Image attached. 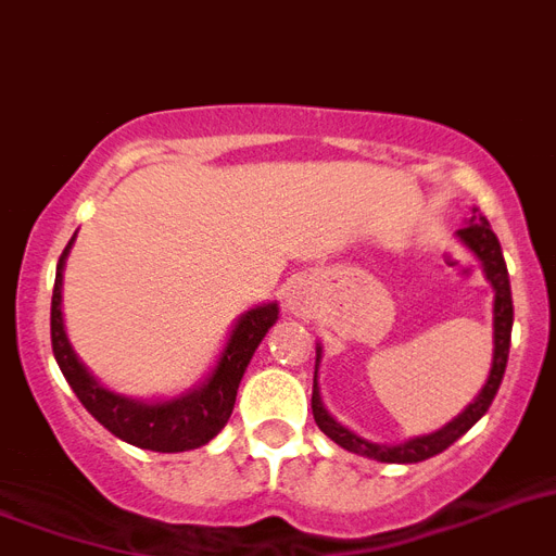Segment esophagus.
I'll use <instances>...</instances> for the list:
<instances>
[{
  "label": "esophagus",
  "mask_w": 556,
  "mask_h": 556,
  "mask_svg": "<svg viewBox=\"0 0 556 556\" xmlns=\"http://www.w3.org/2000/svg\"><path fill=\"white\" fill-rule=\"evenodd\" d=\"M288 308H291L293 314H308V308H311L308 288L293 286L291 291H288Z\"/></svg>",
  "instance_id": "1"
}]
</instances>
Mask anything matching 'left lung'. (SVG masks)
Instances as JSON below:
<instances>
[{
	"instance_id": "1",
	"label": "left lung",
	"mask_w": 556,
	"mask_h": 556,
	"mask_svg": "<svg viewBox=\"0 0 556 556\" xmlns=\"http://www.w3.org/2000/svg\"><path fill=\"white\" fill-rule=\"evenodd\" d=\"M459 239L471 248L473 254L480 256L482 268H485V277L494 286L497 296H494V363H491L489 382L482 386V391L477 394L471 405H468L457 419H451L448 426L434 431L428 437H417V440H408L403 445H374V442L359 440L356 434H351L349 428H342L337 419L323 408L319 403L317 388L311 394V408H314V419L323 434L331 437L337 445H342L345 451H354V454H363V457L380 459V463H422V459L434 457L440 451H445L451 442H457L459 437L466 434L468 428L477 422V419L491 408L494 396L500 391V382H503L505 365H508V345H511V325H514V305H511V286H508V268H505L503 248H500L497 233L491 231V225L485 216H480V207H471V219L468 225L459 228ZM317 365H319V349H317Z\"/></svg>"
}]
</instances>
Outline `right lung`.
Masks as SVG:
<instances>
[{
  "instance_id": "obj_1",
  "label": "right lung",
  "mask_w": 556,
  "mask_h": 556,
  "mask_svg": "<svg viewBox=\"0 0 556 556\" xmlns=\"http://www.w3.org/2000/svg\"><path fill=\"white\" fill-rule=\"evenodd\" d=\"M71 245H74V239L67 242L56 265V282H53L51 296V345L59 368L65 374L67 386L79 396V403L111 434L137 445V448L176 454V451L200 448L207 440H214L231 417L239 380H242L256 345L263 342L270 325L277 323V305L274 302L260 305L239 319L205 386L179 396V400H170V403H137V400H128V396H119L99 386L85 371V365L76 359L74 349L67 342L65 325H62V268H65Z\"/></svg>"
}]
</instances>
